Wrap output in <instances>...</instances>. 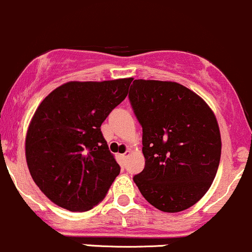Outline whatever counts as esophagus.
Masks as SVG:
<instances>
[{"label": "esophagus", "mask_w": 252, "mask_h": 252, "mask_svg": "<svg viewBox=\"0 0 252 252\" xmlns=\"http://www.w3.org/2000/svg\"><path fill=\"white\" fill-rule=\"evenodd\" d=\"M128 157H129V152H126V153H125V154H124V155H123V159H124V160H126V159H127V158H128Z\"/></svg>", "instance_id": "34e87169"}]
</instances>
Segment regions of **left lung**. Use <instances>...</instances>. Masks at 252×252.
Listing matches in <instances>:
<instances>
[{
	"mask_svg": "<svg viewBox=\"0 0 252 252\" xmlns=\"http://www.w3.org/2000/svg\"><path fill=\"white\" fill-rule=\"evenodd\" d=\"M128 99L141 124L145 166L133 182L164 212L198 203L211 187L221 159L215 114L189 88L171 81L134 80Z\"/></svg>",
	"mask_w": 252,
	"mask_h": 252,
	"instance_id": "8db88e82",
	"label": "left lung"
}]
</instances>
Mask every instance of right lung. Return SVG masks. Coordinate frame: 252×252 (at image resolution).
I'll return each mask as SVG.
<instances>
[{"instance_id": "right-lung-1", "label": "right lung", "mask_w": 252, "mask_h": 252, "mask_svg": "<svg viewBox=\"0 0 252 252\" xmlns=\"http://www.w3.org/2000/svg\"><path fill=\"white\" fill-rule=\"evenodd\" d=\"M132 80L68 82L35 111L25 142L28 167L33 182L58 206L91 210L120 173L100 126L125 99Z\"/></svg>"}]
</instances>
